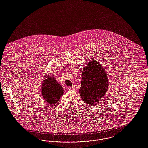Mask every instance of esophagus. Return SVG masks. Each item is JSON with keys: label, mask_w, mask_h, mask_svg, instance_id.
Returning <instances> with one entry per match:
<instances>
[{"label": "esophagus", "mask_w": 148, "mask_h": 148, "mask_svg": "<svg viewBox=\"0 0 148 148\" xmlns=\"http://www.w3.org/2000/svg\"><path fill=\"white\" fill-rule=\"evenodd\" d=\"M68 90H75V88L74 87H68Z\"/></svg>", "instance_id": "1"}]
</instances>
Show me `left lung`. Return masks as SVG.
<instances>
[{
    "mask_svg": "<svg viewBox=\"0 0 148 148\" xmlns=\"http://www.w3.org/2000/svg\"><path fill=\"white\" fill-rule=\"evenodd\" d=\"M79 93L88 105L95 103L106 94L108 80L103 65L95 60L83 68Z\"/></svg>",
    "mask_w": 148,
    "mask_h": 148,
    "instance_id": "left-lung-1",
    "label": "left lung"
}]
</instances>
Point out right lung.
<instances>
[{
	"label": "right lung",
	"instance_id": "add662e5",
	"mask_svg": "<svg viewBox=\"0 0 148 148\" xmlns=\"http://www.w3.org/2000/svg\"><path fill=\"white\" fill-rule=\"evenodd\" d=\"M41 87L42 96L49 104L57 103L64 94L62 86L53 77L47 76L44 78Z\"/></svg>",
	"mask_w": 148,
	"mask_h": 148
}]
</instances>
